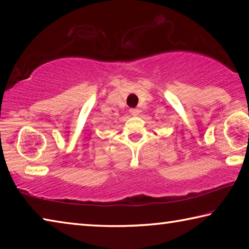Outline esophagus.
Wrapping results in <instances>:
<instances>
[{
    "mask_svg": "<svg viewBox=\"0 0 249 249\" xmlns=\"http://www.w3.org/2000/svg\"><path fill=\"white\" fill-rule=\"evenodd\" d=\"M140 108H130L129 109V113H130V114H132V115H134V116H137L138 114H140Z\"/></svg>",
    "mask_w": 249,
    "mask_h": 249,
    "instance_id": "obj_1",
    "label": "esophagus"
}]
</instances>
